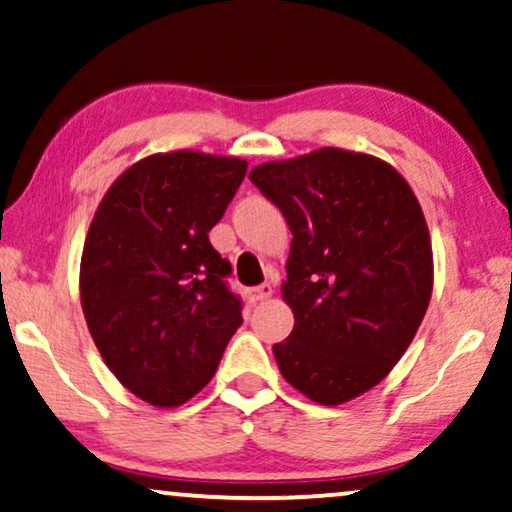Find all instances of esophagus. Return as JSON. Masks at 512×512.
Wrapping results in <instances>:
<instances>
[{
    "mask_svg": "<svg viewBox=\"0 0 512 512\" xmlns=\"http://www.w3.org/2000/svg\"><path fill=\"white\" fill-rule=\"evenodd\" d=\"M274 295V288H271L269 283H264V285H257V288H250L248 290V299L252 304H257V302H267V299Z\"/></svg>",
    "mask_w": 512,
    "mask_h": 512,
    "instance_id": "esophagus-1",
    "label": "esophagus"
}]
</instances>
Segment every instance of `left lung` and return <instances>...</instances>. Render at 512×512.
Here are the masks:
<instances>
[{
    "label": "left lung",
    "instance_id": "obj_1",
    "mask_svg": "<svg viewBox=\"0 0 512 512\" xmlns=\"http://www.w3.org/2000/svg\"><path fill=\"white\" fill-rule=\"evenodd\" d=\"M248 177L292 231L281 292L295 327L274 344L278 370L313 403H349L393 370L426 316L424 210L391 163L351 149L267 161Z\"/></svg>",
    "mask_w": 512,
    "mask_h": 512
}]
</instances>
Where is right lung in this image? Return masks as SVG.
Masks as SVG:
<instances>
[{
	"label": "right lung",
	"instance_id": "1",
	"mask_svg": "<svg viewBox=\"0 0 512 512\" xmlns=\"http://www.w3.org/2000/svg\"><path fill=\"white\" fill-rule=\"evenodd\" d=\"M248 161L196 149L128 166L102 196L79 267L81 309L102 360L133 395L177 407L213 379L243 323L208 241Z\"/></svg>",
	"mask_w": 512,
	"mask_h": 512
}]
</instances>
